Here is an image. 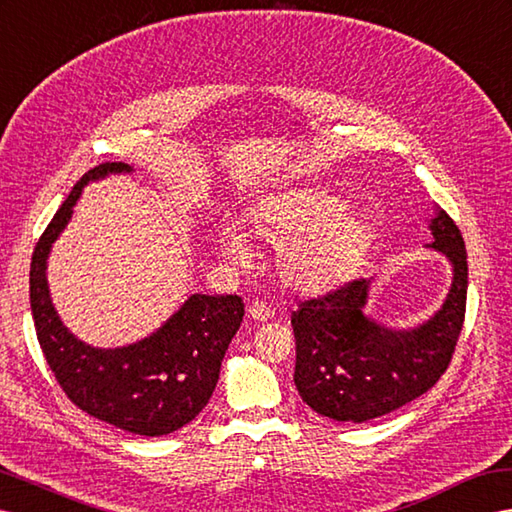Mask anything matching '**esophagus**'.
Returning <instances> with one entry per match:
<instances>
[{
	"instance_id": "obj_1",
	"label": "esophagus",
	"mask_w": 512,
	"mask_h": 512,
	"mask_svg": "<svg viewBox=\"0 0 512 512\" xmlns=\"http://www.w3.org/2000/svg\"><path fill=\"white\" fill-rule=\"evenodd\" d=\"M248 318L255 322H268L272 318V309L261 300H255L253 305H248Z\"/></svg>"
}]
</instances>
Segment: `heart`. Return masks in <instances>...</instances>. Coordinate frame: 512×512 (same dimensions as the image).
I'll return each instance as SVG.
<instances>
[{
    "instance_id": "1",
    "label": "heart",
    "mask_w": 512,
    "mask_h": 512,
    "mask_svg": "<svg viewBox=\"0 0 512 512\" xmlns=\"http://www.w3.org/2000/svg\"><path fill=\"white\" fill-rule=\"evenodd\" d=\"M257 238L279 251L277 268L296 292L322 294L344 283L372 244L368 218L324 188H287L259 199L251 214ZM222 253L244 259L246 244L233 227L220 233Z\"/></svg>"
}]
</instances>
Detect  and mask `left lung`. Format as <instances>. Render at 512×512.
<instances>
[{"label": "left lung", "mask_w": 512, "mask_h": 512, "mask_svg": "<svg viewBox=\"0 0 512 512\" xmlns=\"http://www.w3.org/2000/svg\"><path fill=\"white\" fill-rule=\"evenodd\" d=\"M435 242L452 285L441 309L413 329H389L365 313L370 279L300 303L292 313L296 389L313 411L337 422H368L413 402L448 370L467 303V253L454 220L437 209Z\"/></svg>", "instance_id": "obj_1"}]
</instances>
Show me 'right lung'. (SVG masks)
I'll list each match as a JSON object with an SVG mask.
<instances>
[{"mask_svg": "<svg viewBox=\"0 0 512 512\" xmlns=\"http://www.w3.org/2000/svg\"><path fill=\"white\" fill-rule=\"evenodd\" d=\"M131 170L125 162H106L75 183L34 248L30 305L38 344L69 400L121 430L162 437L192 422L212 398L244 303L240 296L192 294L155 333L121 348L90 346L62 324L47 285L51 246L69 225L84 186Z\"/></svg>", "mask_w": 512, "mask_h": 512, "instance_id": "1", "label": "right lung"}]
</instances>
